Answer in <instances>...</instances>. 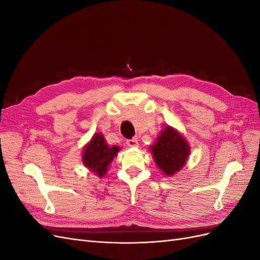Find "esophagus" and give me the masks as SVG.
Here are the masks:
<instances>
[{
	"instance_id": "obj_1",
	"label": "esophagus",
	"mask_w": 260,
	"mask_h": 260,
	"mask_svg": "<svg viewBox=\"0 0 260 260\" xmlns=\"http://www.w3.org/2000/svg\"><path fill=\"white\" fill-rule=\"evenodd\" d=\"M127 144L130 147H138L139 146V140H138V138H133V139L127 140Z\"/></svg>"
}]
</instances>
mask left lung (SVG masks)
Here are the masks:
<instances>
[{
  "mask_svg": "<svg viewBox=\"0 0 260 260\" xmlns=\"http://www.w3.org/2000/svg\"><path fill=\"white\" fill-rule=\"evenodd\" d=\"M153 159L161 174L172 177L182 169L191 154L186 139L171 125H165L155 143L149 146Z\"/></svg>",
  "mask_w": 260,
  "mask_h": 260,
  "instance_id": "1",
  "label": "left lung"
}]
</instances>
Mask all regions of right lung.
I'll use <instances>...</instances> for the list:
<instances>
[{
	"instance_id": "right-lung-1",
	"label": "right lung",
	"mask_w": 260,
	"mask_h": 260,
	"mask_svg": "<svg viewBox=\"0 0 260 260\" xmlns=\"http://www.w3.org/2000/svg\"><path fill=\"white\" fill-rule=\"evenodd\" d=\"M119 151V146L107 144L104 136L96 132L82 149V164L92 174L102 178Z\"/></svg>"
}]
</instances>
